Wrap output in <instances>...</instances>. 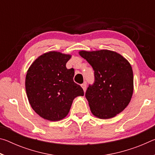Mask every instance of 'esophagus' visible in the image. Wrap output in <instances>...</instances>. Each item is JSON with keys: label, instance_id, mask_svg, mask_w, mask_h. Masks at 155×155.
<instances>
[{"label": "esophagus", "instance_id": "obj_1", "mask_svg": "<svg viewBox=\"0 0 155 155\" xmlns=\"http://www.w3.org/2000/svg\"><path fill=\"white\" fill-rule=\"evenodd\" d=\"M81 87H82V88L83 89L84 91H85L86 90V88H87V83H86V82L83 83L82 85H81Z\"/></svg>", "mask_w": 155, "mask_h": 155}]
</instances>
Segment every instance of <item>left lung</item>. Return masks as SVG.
<instances>
[{"label": "left lung", "mask_w": 155, "mask_h": 155, "mask_svg": "<svg viewBox=\"0 0 155 155\" xmlns=\"http://www.w3.org/2000/svg\"><path fill=\"white\" fill-rule=\"evenodd\" d=\"M94 70L95 82L85 94L91 114L100 119H109L129 104L133 93V72L128 60L109 50L81 51Z\"/></svg>", "instance_id": "1"}]
</instances>
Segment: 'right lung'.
<instances>
[{
    "instance_id": "right-lung-1",
    "label": "right lung",
    "mask_w": 155,
    "mask_h": 155,
    "mask_svg": "<svg viewBox=\"0 0 155 155\" xmlns=\"http://www.w3.org/2000/svg\"><path fill=\"white\" fill-rule=\"evenodd\" d=\"M72 55L49 51L39 56L27 70L25 88L31 107L42 118L59 121L67 116L74 99L84 91L74 82V70L67 69Z\"/></svg>"
}]
</instances>
